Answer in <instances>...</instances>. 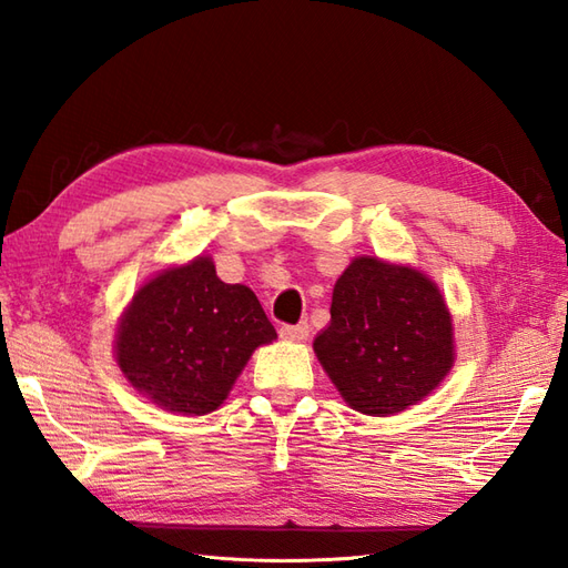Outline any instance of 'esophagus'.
<instances>
[{"label":"esophagus","instance_id":"34e87169","mask_svg":"<svg viewBox=\"0 0 568 568\" xmlns=\"http://www.w3.org/2000/svg\"><path fill=\"white\" fill-rule=\"evenodd\" d=\"M281 336L287 342H305L310 336V324L300 322V324H283Z\"/></svg>","mask_w":568,"mask_h":568}]
</instances>
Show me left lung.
Listing matches in <instances>:
<instances>
[{
  "mask_svg": "<svg viewBox=\"0 0 568 568\" xmlns=\"http://www.w3.org/2000/svg\"><path fill=\"white\" fill-rule=\"evenodd\" d=\"M315 354L356 413L417 405L454 366V324L437 283L413 265L358 256L332 293Z\"/></svg>",
  "mask_w": 568,
  "mask_h": 568,
  "instance_id": "obj_1",
  "label": "left lung"
}]
</instances>
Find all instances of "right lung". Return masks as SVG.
<instances>
[{
	"label": "right lung",
	"mask_w": 568,
	"mask_h": 568,
	"mask_svg": "<svg viewBox=\"0 0 568 568\" xmlns=\"http://www.w3.org/2000/svg\"><path fill=\"white\" fill-rule=\"evenodd\" d=\"M277 339L246 285L216 277L210 256L161 271L124 310L114 354L124 378L168 413L220 407L258 346Z\"/></svg>",
	"instance_id": "1"
}]
</instances>
